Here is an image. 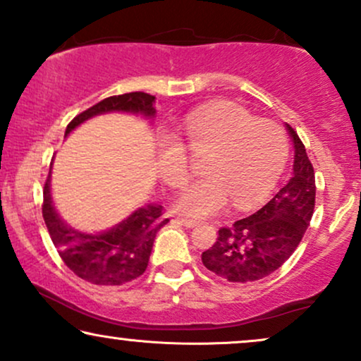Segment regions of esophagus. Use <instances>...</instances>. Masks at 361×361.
I'll return each instance as SVG.
<instances>
[{
    "label": "esophagus",
    "instance_id": "esophagus-1",
    "mask_svg": "<svg viewBox=\"0 0 361 361\" xmlns=\"http://www.w3.org/2000/svg\"><path fill=\"white\" fill-rule=\"evenodd\" d=\"M180 222L183 224L185 227H197L200 221H197V219H190V217H180Z\"/></svg>",
    "mask_w": 361,
    "mask_h": 361
}]
</instances>
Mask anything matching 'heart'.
<instances>
[{"mask_svg":"<svg viewBox=\"0 0 361 361\" xmlns=\"http://www.w3.org/2000/svg\"><path fill=\"white\" fill-rule=\"evenodd\" d=\"M180 142L163 135L157 149V169L171 188H185L193 175L188 152L205 157V176L190 186L178 207L190 215H212L227 205L251 209L270 195L288 156L287 135L270 120H258L233 103L195 110L178 127Z\"/></svg>","mask_w":361,"mask_h":361,"instance_id":"1","label":"heart"}]
</instances>
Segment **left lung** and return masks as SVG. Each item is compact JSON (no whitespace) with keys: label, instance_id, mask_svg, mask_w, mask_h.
<instances>
[{"label":"left lung","instance_id":"8db88e82","mask_svg":"<svg viewBox=\"0 0 361 361\" xmlns=\"http://www.w3.org/2000/svg\"><path fill=\"white\" fill-rule=\"evenodd\" d=\"M295 147L293 176L267 205L250 217L221 227L210 250L202 252L207 270L234 283L271 275L297 250L316 205V176L305 146L287 123Z\"/></svg>","mask_w":361,"mask_h":361}]
</instances>
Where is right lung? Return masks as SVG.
Segmentation results:
<instances>
[{
	"label": "right lung",
	"mask_w": 361,
	"mask_h": 361,
	"mask_svg": "<svg viewBox=\"0 0 361 361\" xmlns=\"http://www.w3.org/2000/svg\"><path fill=\"white\" fill-rule=\"evenodd\" d=\"M154 98L144 91L105 98L76 115L66 128V135L85 120L106 111H130L152 117L156 114ZM42 215L54 246L66 267L81 280L105 287L127 283L146 271L157 231L169 222V219L164 217L163 207L146 205L105 233H78L66 226L54 209L49 178L44 185Z\"/></svg>",
	"instance_id": "right-lung-1"
}]
</instances>
